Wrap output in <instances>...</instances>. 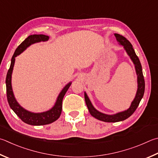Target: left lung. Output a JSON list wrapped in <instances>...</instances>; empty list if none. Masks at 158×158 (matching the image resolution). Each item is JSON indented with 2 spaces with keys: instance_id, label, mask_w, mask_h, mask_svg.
<instances>
[{
  "instance_id": "left-lung-1",
  "label": "left lung",
  "mask_w": 158,
  "mask_h": 158,
  "mask_svg": "<svg viewBox=\"0 0 158 158\" xmlns=\"http://www.w3.org/2000/svg\"><path fill=\"white\" fill-rule=\"evenodd\" d=\"M114 36L117 39V41L118 42L119 45H122L124 47L126 52L127 53L128 56L130 57L131 61H133L135 69L136 74H137V89L136 92L135 97L133 102H131V104L127 110L124 111L119 112L115 114H108L103 113L102 112L97 110V109L93 106L90 99L88 96L85 92H84V97L85 104L88 107L89 113L94 118L99 119L100 121L105 122H118L127 119L129 117L131 116L137 109V106H139V104L141 99L144 96V89H145V82L144 76H143L142 65L140 64L139 59L137 56L136 55L135 50L133 48V45L129 42L128 40L122 35L119 34H114Z\"/></svg>"
}]
</instances>
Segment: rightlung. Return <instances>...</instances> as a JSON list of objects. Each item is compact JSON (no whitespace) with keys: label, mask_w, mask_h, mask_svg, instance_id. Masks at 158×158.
I'll list each match as a JSON object with an SVG mask.
<instances>
[{"label":"right lung","mask_w":158,"mask_h":158,"mask_svg":"<svg viewBox=\"0 0 158 158\" xmlns=\"http://www.w3.org/2000/svg\"><path fill=\"white\" fill-rule=\"evenodd\" d=\"M49 38V36L44 35V34H33V35H30L25 39L14 52V55L11 60L10 69L7 72L6 77V82L5 83H6L7 97L10 108L12 109L14 113L23 122L32 126L49 124L59 119L62 111L63 99H64L65 94L66 93L67 90L72 84L71 81L68 83L64 88L62 89L58 97H57L55 104L52 108H51L50 110L47 111L42 112V113H33V112L26 110L19 104V102H17L15 97H14L12 85H11V74H12L14 64H15V58L26 50L28 47H30L31 45L41 41H48Z\"/></svg>","instance_id":"obj_1"}]
</instances>
